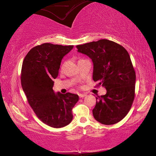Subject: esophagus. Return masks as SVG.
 Returning a JSON list of instances; mask_svg holds the SVG:
<instances>
[{
    "label": "esophagus",
    "mask_w": 156,
    "mask_h": 156,
    "mask_svg": "<svg viewBox=\"0 0 156 156\" xmlns=\"http://www.w3.org/2000/svg\"><path fill=\"white\" fill-rule=\"evenodd\" d=\"M86 96H87L86 94H79V97H80V98H83L86 97Z\"/></svg>",
    "instance_id": "34e87169"
}]
</instances>
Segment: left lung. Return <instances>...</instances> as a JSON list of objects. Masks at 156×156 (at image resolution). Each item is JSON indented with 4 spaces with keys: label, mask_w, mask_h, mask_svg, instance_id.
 <instances>
[{
    "label": "left lung",
    "mask_w": 156,
    "mask_h": 156,
    "mask_svg": "<svg viewBox=\"0 0 156 156\" xmlns=\"http://www.w3.org/2000/svg\"><path fill=\"white\" fill-rule=\"evenodd\" d=\"M76 48L91 59L93 80L106 89L105 95L96 97L94 117L102 124L119 122L131 109L135 97L136 72L129 52L120 44L106 39Z\"/></svg>",
    "instance_id": "obj_1"
}]
</instances>
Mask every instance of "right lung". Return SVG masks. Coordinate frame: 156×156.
<instances>
[{
  "instance_id": "1",
  "label": "right lung",
  "mask_w": 156,
  "mask_h": 156,
  "mask_svg": "<svg viewBox=\"0 0 156 156\" xmlns=\"http://www.w3.org/2000/svg\"><path fill=\"white\" fill-rule=\"evenodd\" d=\"M73 45L44 43L29 51L22 65L21 85L27 101L37 116L53 128H62L72 121V108L79 96L55 94L53 80L58 76L61 61Z\"/></svg>"
}]
</instances>
